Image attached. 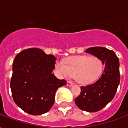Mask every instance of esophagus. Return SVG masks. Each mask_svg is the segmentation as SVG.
<instances>
[{"label": "esophagus", "mask_w": 128, "mask_h": 128, "mask_svg": "<svg viewBox=\"0 0 128 128\" xmlns=\"http://www.w3.org/2000/svg\"><path fill=\"white\" fill-rule=\"evenodd\" d=\"M67 86H72V85H73V83H72V82H70V81H68L67 82Z\"/></svg>", "instance_id": "esophagus-1"}]
</instances>
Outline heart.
<instances>
[{"instance_id":"1","label":"heart","mask_w":128,"mask_h":128,"mask_svg":"<svg viewBox=\"0 0 128 128\" xmlns=\"http://www.w3.org/2000/svg\"><path fill=\"white\" fill-rule=\"evenodd\" d=\"M59 75L65 78L74 76L79 84L87 85L98 79L103 70V64L98 57L86 56H73L55 65Z\"/></svg>"}]
</instances>
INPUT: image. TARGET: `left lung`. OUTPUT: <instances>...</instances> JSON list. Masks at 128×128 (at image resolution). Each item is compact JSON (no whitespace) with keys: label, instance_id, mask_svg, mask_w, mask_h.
Wrapping results in <instances>:
<instances>
[{"label":"left lung","instance_id":"8db88e82","mask_svg":"<svg viewBox=\"0 0 128 128\" xmlns=\"http://www.w3.org/2000/svg\"><path fill=\"white\" fill-rule=\"evenodd\" d=\"M85 52L100 58L105 68L96 82L81 86V92L75 103L82 110L96 112L110 102L117 91L120 81L119 59L114 51L104 47H92Z\"/></svg>","mask_w":128,"mask_h":128}]
</instances>
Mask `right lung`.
<instances>
[{"instance_id": "right-lung-1", "label": "right lung", "mask_w": 128, "mask_h": 128, "mask_svg": "<svg viewBox=\"0 0 128 128\" xmlns=\"http://www.w3.org/2000/svg\"><path fill=\"white\" fill-rule=\"evenodd\" d=\"M56 57L41 49L28 48L15 57L10 88L13 100L23 111L31 115L48 112L54 104L55 93L66 84L52 74Z\"/></svg>"}]
</instances>
